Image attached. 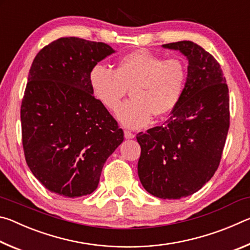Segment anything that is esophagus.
<instances>
[{"mask_svg":"<svg viewBox=\"0 0 250 250\" xmlns=\"http://www.w3.org/2000/svg\"><path fill=\"white\" fill-rule=\"evenodd\" d=\"M135 137V134L131 132L129 130H125V139H133Z\"/></svg>","mask_w":250,"mask_h":250,"instance_id":"obj_1","label":"esophagus"}]
</instances>
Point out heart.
<instances>
[{"mask_svg":"<svg viewBox=\"0 0 250 250\" xmlns=\"http://www.w3.org/2000/svg\"><path fill=\"white\" fill-rule=\"evenodd\" d=\"M92 94L115 110L130 89L131 99L117 109V118L129 128H141L152 119L167 116L184 95L188 70L177 58L162 59L146 49L124 55L115 70L95 65L88 75Z\"/></svg>","mask_w":250,"mask_h":250,"instance_id":"obj_1","label":"heart"}]
</instances>
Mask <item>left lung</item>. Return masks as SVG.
<instances>
[{
    "instance_id": "left-lung-1",
    "label": "left lung",
    "mask_w": 250,
    "mask_h": 250,
    "mask_svg": "<svg viewBox=\"0 0 250 250\" xmlns=\"http://www.w3.org/2000/svg\"><path fill=\"white\" fill-rule=\"evenodd\" d=\"M188 61L180 104L161 126L137 134L138 174L147 192L163 200L192 195L218 168L229 129V95L221 66L193 42L163 45Z\"/></svg>"
}]
</instances>
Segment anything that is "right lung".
<instances>
[{
    "label": "right lung",
    "mask_w": 250,
    "mask_h": 250,
    "mask_svg": "<svg viewBox=\"0 0 250 250\" xmlns=\"http://www.w3.org/2000/svg\"><path fill=\"white\" fill-rule=\"evenodd\" d=\"M115 53L108 44L61 37L34 58L21 105L22 142L34 176L52 193L89 195L124 131L95 98L90 69Z\"/></svg>",
    "instance_id": "right-lung-1"
}]
</instances>
